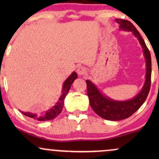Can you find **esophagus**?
<instances>
[{
  "label": "esophagus",
  "mask_w": 159,
  "mask_h": 159,
  "mask_svg": "<svg viewBox=\"0 0 159 159\" xmlns=\"http://www.w3.org/2000/svg\"><path fill=\"white\" fill-rule=\"evenodd\" d=\"M77 72L79 75H84L87 74V69L84 67H79L77 69Z\"/></svg>",
  "instance_id": "34e87169"
}]
</instances>
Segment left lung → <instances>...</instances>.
I'll list each match as a JSON object with an SVG mask.
<instances>
[{
    "label": "left lung",
    "mask_w": 159,
    "mask_h": 159,
    "mask_svg": "<svg viewBox=\"0 0 159 159\" xmlns=\"http://www.w3.org/2000/svg\"><path fill=\"white\" fill-rule=\"evenodd\" d=\"M116 21L120 24V29L127 31H132L134 36L139 40L140 44L143 48V55L146 59L147 72H146V81L142 90L135 97L127 101H115L107 98L98 90L94 84H93L89 80L86 81L87 95L90 100V105L93 110L101 117L112 121L126 119L132 116L134 112H136L143 105L145 100L147 99L150 90L151 72H152L150 52L136 27L128 20L116 19Z\"/></svg>",
    "instance_id": "left-lung-1"
}]
</instances>
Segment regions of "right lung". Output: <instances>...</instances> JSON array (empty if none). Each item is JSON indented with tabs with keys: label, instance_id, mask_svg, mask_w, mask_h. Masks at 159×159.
I'll return each instance as SVG.
<instances>
[{
	"label": "right lung",
	"instance_id": "1",
	"mask_svg": "<svg viewBox=\"0 0 159 159\" xmlns=\"http://www.w3.org/2000/svg\"><path fill=\"white\" fill-rule=\"evenodd\" d=\"M78 77L77 73L73 72L67 78V79L66 80L64 83H63V90H62V95L61 97L59 98L58 102L55 104L54 106H53L52 108H50L47 111L46 113H45V114L43 116H37V115L33 114V113L30 112H22L21 113L25 116H29L30 118H34V119L39 120V121H46V120H54V118L57 117L62 111L63 107V103H64V98L68 93L69 89H70L71 85L72 84L73 81L76 79Z\"/></svg>",
	"mask_w": 159,
	"mask_h": 159
}]
</instances>
